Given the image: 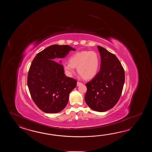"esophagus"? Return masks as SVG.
Segmentation results:
<instances>
[{
    "instance_id": "34e87169",
    "label": "esophagus",
    "mask_w": 152,
    "mask_h": 152,
    "mask_svg": "<svg viewBox=\"0 0 152 152\" xmlns=\"http://www.w3.org/2000/svg\"><path fill=\"white\" fill-rule=\"evenodd\" d=\"M83 83H81L80 82H79V81H77V86H80L81 85H82Z\"/></svg>"
}]
</instances>
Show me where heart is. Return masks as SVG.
<instances>
[{"mask_svg": "<svg viewBox=\"0 0 152 152\" xmlns=\"http://www.w3.org/2000/svg\"><path fill=\"white\" fill-rule=\"evenodd\" d=\"M69 62L63 65L68 75H73L75 68H77L78 73L85 79L88 80L97 75L100 66V57L94 51L83 50L72 54L69 58Z\"/></svg>", "mask_w": 152, "mask_h": 152, "instance_id": "heart-1", "label": "heart"}]
</instances>
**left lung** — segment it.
I'll return each instance as SVG.
<instances>
[{
	"instance_id": "left-lung-1",
	"label": "left lung",
	"mask_w": 152,
	"mask_h": 152,
	"mask_svg": "<svg viewBox=\"0 0 152 152\" xmlns=\"http://www.w3.org/2000/svg\"><path fill=\"white\" fill-rule=\"evenodd\" d=\"M97 48L101 58L100 71L86 84L87 91L85 100L92 110L104 112L113 108L119 100L125 73L116 55L99 45Z\"/></svg>"
}]
</instances>
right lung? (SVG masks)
<instances>
[{"label": "right lung", "instance_id": "1", "mask_svg": "<svg viewBox=\"0 0 152 152\" xmlns=\"http://www.w3.org/2000/svg\"><path fill=\"white\" fill-rule=\"evenodd\" d=\"M71 50L75 49L68 45L49 46L36 55L29 68L27 83L30 94L36 105L45 113L63 110L69 94L77 86L76 80L66 76L63 65L55 61L66 57Z\"/></svg>", "mask_w": 152, "mask_h": 152}]
</instances>
